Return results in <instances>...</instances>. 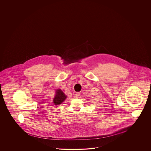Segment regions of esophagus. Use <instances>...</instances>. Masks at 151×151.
<instances>
[{
  "label": "esophagus",
  "instance_id": "34e87169",
  "mask_svg": "<svg viewBox=\"0 0 151 151\" xmlns=\"http://www.w3.org/2000/svg\"><path fill=\"white\" fill-rule=\"evenodd\" d=\"M80 95V93L79 92H76V94H75V96H76V98H78Z\"/></svg>",
  "mask_w": 151,
  "mask_h": 151
}]
</instances>
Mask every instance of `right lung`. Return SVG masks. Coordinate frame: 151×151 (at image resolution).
<instances>
[{"mask_svg":"<svg viewBox=\"0 0 151 151\" xmlns=\"http://www.w3.org/2000/svg\"><path fill=\"white\" fill-rule=\"evenodd\" d=\"M66 96L64 93L61 90H58L56 91V93L54 99V103L55 105H58L61 104L66 99Z\"/></svg>","mask_w":151,"mask_h":151,"instance_id":"obj_1","label":"right lung"}]
</instances>
